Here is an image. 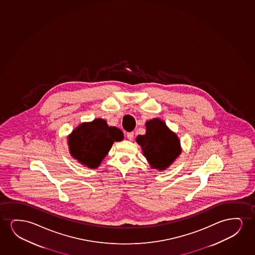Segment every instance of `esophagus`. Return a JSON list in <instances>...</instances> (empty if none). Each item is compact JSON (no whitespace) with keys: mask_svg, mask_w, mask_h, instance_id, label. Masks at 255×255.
<instances>
[{"mask_svg":"<svg viewBox=\"0 0 255 255\" xmlns=\"http://www.w3.org/2000/svg\"><path fill=\"white\" fill-rule=\"evenodd\" d=\"M133 137H134V132H133V131L127 133V138H128V139L132 140Z\"/></svg>","mask_w":255,"mask_h":255,"instance_id":"esophagus-1","label":"esophagus"}]
</instances>
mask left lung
<instances>
[{
    "instance_id": "1",
    "label": "left lung",
    "mask_w": 255,
    "mask_h": 255,
    "mask_svg": "<svg viewBox=\"0 0 255 255\" xmlns=\"http://www.w3.org/2000/svg\"><path fill=\"white\" fill-rule=\"evenodd\" d=\"M145 126L146 132L136 136V143L142 147L150 167L164 171L181 153L180 141L159 119L147 121Z\"/></svg>"
}]
</instances>
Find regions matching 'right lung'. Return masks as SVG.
I'll use <instances>...</instances> for the list:
<instances>
[{"mask_svg": "<svg viewBox=\"0 0 255 255\" xmlns=\"http://www.w3.org/2000/svg\"><path fill=\"white\" fill-rule=\"evenodd\" d=\"M124 139V133L117 127L109 126L105 120L94 119L83 123L68 136L70 153L84 166L98 168L111 150L114 142Z\"/></svg>", "mask_w": 255, "mask_h": 255, "instance_id": "1", "label": "right lung"}]
</instances>
